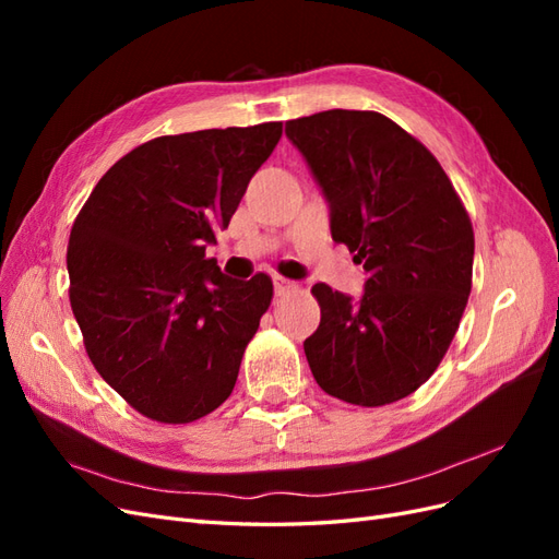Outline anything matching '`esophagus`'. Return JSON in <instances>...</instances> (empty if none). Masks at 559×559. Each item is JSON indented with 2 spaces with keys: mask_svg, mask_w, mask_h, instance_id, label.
<instances>
[{
  "mask_svg": "<svg viewBox=\"0 0 559 559\" xmlns=\"http://www.w3.org/2000/svg\"><path fill=\"white\" fill-rule=\"evenodd\" d=\"M273 284H275V296H284V294L298 289V284L294 280H286V277H275Z\"/></svg>",
  "mask_w": 559,
  "mask_h": 559,
  "instance_id": "esophagus-1",
  "label": "esophagus"
}]
</instances>
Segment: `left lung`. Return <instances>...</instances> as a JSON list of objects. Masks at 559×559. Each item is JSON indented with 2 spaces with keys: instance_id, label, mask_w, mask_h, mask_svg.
<instances>
[{
  "instance_id": "left-lung-1",
  "label": "left lung",
  "mask_w": 559,
  "mask_h": 559,
  "mask_svg": "<svg viewBox=\"0 0 559 559\" xmlns=\"http://www.w3.org/2000/svg\"><path fill=\"white\" fill-rule=\"evenodd\" d=\"M286 138L331 210V235L368 273L364 296L314 284L319 329L306 357L326 394L378 408L413 394L460 329L473 273V228L431 151L378 111L296 118Z\"/></svg>"
}]
</instances>
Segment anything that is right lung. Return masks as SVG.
Listing matches in <instances>:
<instances>
[{"mask_svg":"<svg viewBox=\"0 0 559 559\" xmlns=\"http://www.w3.org/2000/svg\"><path fill=\"white\" fill-rule=\"evenodd\" d=\"M282 123L165 134L97 181L67 245L70 302L97 373L134 411L186 425L222 405L273 300L265 273L205 259Z\"/></svg>","mask_w":559,"mask_h":559,"instance_id":"right-lung-1","label":"right lung"}]
</instances>
